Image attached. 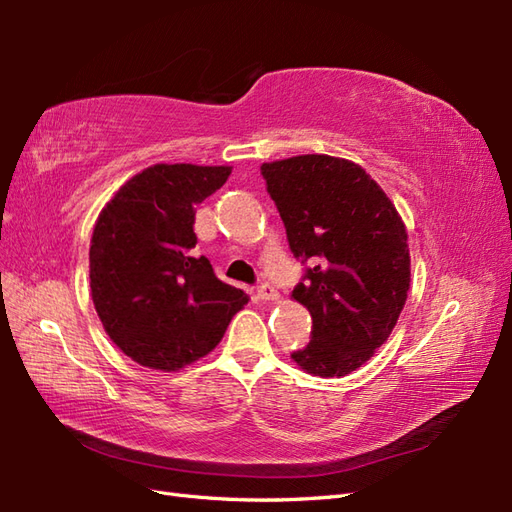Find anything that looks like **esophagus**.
<instances>
[{"label":"esophagus","instance_id":"1","mask_svg":"<svg viewBox=\"0 0 512 512\" xmlns=\"http://www.w3.org/2000/svg\"><path fill=\"white\" fill-rule=\"evenodd\" d=\"M257 297L262 299V301H277V299H279V292L275 290V286L262 284V286L257 288Z\"/></svg>","mask_w":512,"mask_h":512}]
</instances>
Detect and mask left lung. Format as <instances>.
<instances>
[{"instance_id":"obj_1","label":"left lung","mask_w":512,"mask_h":512,"mask_svg":"<svg viewBox=\"0 0 512 512\" xmlns=\"http://www.w3.org/2000/svg\"><path fill=\"white\" fill-rule=\"evenodd\" d=\"M262 176L292 253L312 264L292 290L312 317V341L290 358L312 376H347L389 339L405 308L407 226L380 184L352 160L292 156L264 162Z\"/></svg>"}]
</instances>
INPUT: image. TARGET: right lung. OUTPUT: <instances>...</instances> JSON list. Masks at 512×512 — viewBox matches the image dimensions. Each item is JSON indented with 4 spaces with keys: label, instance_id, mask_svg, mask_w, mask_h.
<instances>
[{
    "label": "right lung",
    "instance_id": "add662e5",
    "mask_svg": "<svg viewBox=\"0 0 512 512\" xmlns=\"http://www.w3.org/2000/svg\"><path fill=\"white\" fill-rule=\"evenodd\" d=\"M233 167L158 162L129 178L96 217L90 290L112 343L138 365L178 372L215 350L248 303L195 255V206Z\"/></svg>",
    "mask_w": 512,
    "mask_h": 512
}]
</instances>
